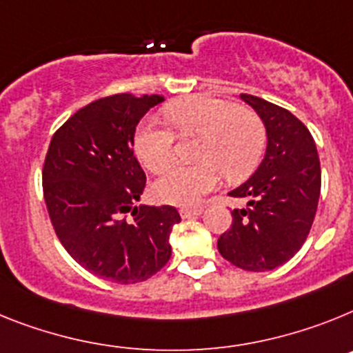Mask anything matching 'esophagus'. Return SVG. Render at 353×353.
<instances>
[{"mask_svg": "<svg viewBox=\"0 0 353 353\" xmlns=\"http://www.w3.org/2000/svg\"><path fill=\"white\" fill-rule=\"evenodd\" d=\"M201 213H202V208H194V210L185 208V210H181V216H183V219H195V216H199Z\"/></svg>", "mask_w": 353, "mask_h": 353, "instance_id": "1", "label": "esophagus"}]
</instances>
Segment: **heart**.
I'll return each mask as SVG.
<instances>
[{
    "instance_id": "obj_1",
    "label": "heart",
    "mask_w": 353,
    "mask_h": 353,
    "mask_svg": "<svg viewBox=\"0 0 353 353\" xmlns=\"http://www.w3.org/2000/svg\"><path fill=\"white\" fill-rule=\"evenodd\" d=\"M168 121L181 139H199L194 158L199 163L177 165L152 186L158 201L195 206L219 185L220 172L228 181H240L257 167L266 145L261 117L231 101L208 96L186 97L167 108ZM134 151L151 172L159 174L174 161V134L154 121L137 131Z\"/></svg>"
}]
</instances>
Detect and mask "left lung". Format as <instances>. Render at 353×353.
I'll use <instances>...</instances> for the list:
<instances>
[{
	"mask_svg": "<svg viewBox=\"0 0 353 353\" xmlns=\"http://www.w3.org/2000/svg\"><path fill=\"white\" fill-rule=\"evenodd\" d=\"M266 128V152L256 172L229 192L247 208L232 210V225L219 238V252L234 266L266 272L284 265L304 245L321 188L320 158L299 119L261 97L241 94Z\"/></svg>",
	"mask_w": 353,
	"mask_h": 353,
	"instance_id": "left-lung-1",
	"label": "left lung"
}]
</instances>
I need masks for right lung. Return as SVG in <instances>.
<instances>
[{"label": "right lung", "mask_w": 353, "mask_h": 353, "mask_svg": "<svg viewBox=\"0 0 353 353\" xmlns=\"http://www.w3.org/2000/svg\"><path fill=\"white\" fill-rule=\"evenodd\" d=\"M161 101L156 94L94 101L53 134L46 154L42 188L58 240L76 263L112 283L147 281L172 254L176 208L134 206L145 188L134 131Z\"/></svg>", "instance_id": "right-lung-1"}]
</instances>
